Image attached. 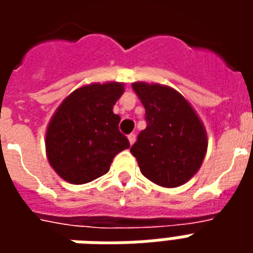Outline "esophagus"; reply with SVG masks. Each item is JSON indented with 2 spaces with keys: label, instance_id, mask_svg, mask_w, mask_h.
Wrapping results in <instances>:
<instances>
[{
  "label": "esophagus",
  "instance_id": "esophagus-1",
  "mask_svg": "<svg viewBox=\"0 0 253 253\" xmlns=\"http://www.w3.org/2000/svg\"><path fill=\"white\" fill-rule=\"evenodd\" d=\"M128 142H130V145H132V143L135 142V139H137V137H135V134H130V135H128Z\"/></svg>",
  "mask_w": 253,
  "mask_h": 253
}]
</instances>
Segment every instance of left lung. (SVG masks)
<instances>
[{
    "instance_id": "1",
    "label": "left lung",
    "mask_w": 253,
    "mask_h": 253,
    "mask_svg": "<svg viewBox=\"0 0 253 253\" xmlns=\"http://www.w3.org/2000/svg\"><path fill=\"white\" fill-rule=\"evenodd\" d=\"M148 126L130 149L146 179L167 188L183 186L201 168L206 128L192 105L167 85L132 83Z\"/></svg>"
}]
</instances>
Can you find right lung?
<instances>
[{"mask_svg": "<svg viewBox=\"0 0 253 253\" xmlns=\"http://www.w3.org/2000/svg\"><path fill=\"white\" fill-rule=\"evenodd\" d=\"M123 83L84 85L63 100L46 130V154L52 169L72 184L105 175L116 154L130 148L114 105Z\"/></svg>", "mask_w": 253, "mask_h": 253, "instance_id": "1", "label": "right lung"}]
</instances>
